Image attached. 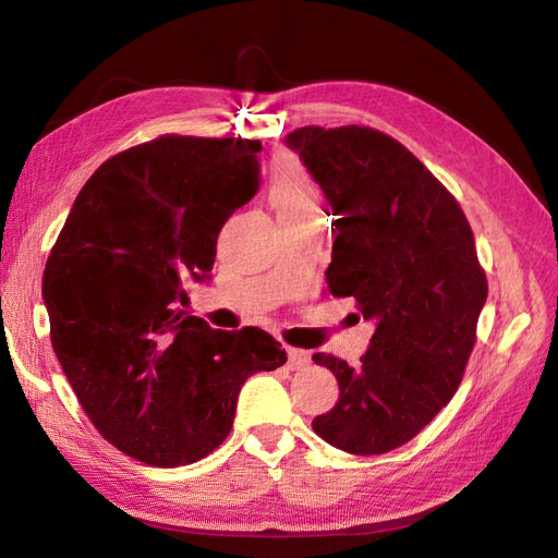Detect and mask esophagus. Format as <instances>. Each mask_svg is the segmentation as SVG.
<instances>
[{
	"label": "esophagus",
	"mask_w": 558,
	"mask_h": 558,
	"mask_svg": "<svg viewBox=\"0 0 558 558\" xmlns=\"http://www.w3.org/2000/svg\"><path fill=\"white\" fill-rule=\"evenodd\" d=\"M286 353H289V361H286V365H289L291 369H302L305 365H310V351L289 347L286 349Z\"/></svg>",
	"instance_id": "34e87169"
}]
</instances>
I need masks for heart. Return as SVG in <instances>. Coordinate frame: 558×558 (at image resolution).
Segmentation results:
<instances>
[{
  "instance_id": "heart-1",
  "label": "heart",
  "mask_w": 558,
  "mask_h": 558,
  "mask_svg": "<svg viewBox=\"0 0 558 558\" xmlns=\"http://www.w3.org/2000/svg\"><path fill=\"white\" fill-rule=\"evenodd\" d=\"M269 202L277 214H298L318 209V191L312 177L302 167L283 156L272 167V183H269Z\"/></svg>"
}]
</instances>
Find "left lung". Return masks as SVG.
<instances>
[{
	"label": "left lung",
	"instance_id": "1",
	"mask_svg": "<svg viewBox=\"0 0 558 558\" xmlns=\"http://www.w3.org/2000/svg\"><path fill=\"white\" fill-rule=\"evenodd\" d=\"M337 228L328 291L377 324L359 365L314 353L340 400L312 421L337 449L386 453L424 430L461 386L488 283L456 197L398 140L367 125L286 134Z\"/></svg>",
	"mask_w": 558,
	"mask_h": 558
}]
</instances>
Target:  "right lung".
I'll list each match as a JSON object with an SVG mask.
<instances>
[{
	"instance_id": "obj_1",
	"label": "right lung",
	"mask_w": 558,
	"mask_h": 558,
	"mask_svg": "<svg viewBox=\"0 0 558 558\" xmlns=\"http://www.w3.org/2000/svg\"><path fill=\"white\" fill-rule=\"evenodd\" d=\"M256 140L162 134L83 185L44 269L50 344L109 445L158 468L221 445L242 384L286 363L260 328L214 330L179 310L216 238L258 191Z\"/></svg>"
}]
</instances>
